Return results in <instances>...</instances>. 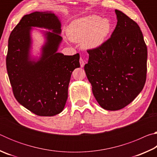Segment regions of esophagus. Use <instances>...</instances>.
I'll use <instances>...</instances> for the list:
<instances>
[{"label":"esophagus","mask_w":157,"mask_h":157,"mask_svg":"<svg viewBox=\"0 0 157 157\" xmlns=\"http://www.w3.org/2000/svg\"><path fill=\"white\" fill-rule=\"evenodd\" d=\"M79 63H80V66H81V67H83V66L85 64L84 61L83 59H82V58H80V59H79Z\"/></svg>","instance_id":"1"}]
</instances>
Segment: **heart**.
Listing matches in <instances>:
<instances>
[{"label": "heart", "instance_id": "1", "mask_svg": "<svg viewBox=\"0 0 157 157\" xmlns=\"http://www.w3.org/2000/svg\"><path fill=\"white\" fill-rule=\"evenodd\" d=\"M111 31L109 20L89 15L73 21L68 27L67 34L71 40L82 41L86 48L95 49L105 43Z\"/></svg>", "mask_w": 157, "mask_h": 157}]
</instances>
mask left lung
Segmentation results:
<instances>
[{
    "mask_svg": "<svg viewBox=\"0 0 157 157\" xmlns=\"http://www.w3.org/2000/svg\"><path fill=\"white\" fill-rule=\"evenodd\" d=\"M117 25L102 46L87 50L84 66L94 97L101 107L116 111L142 91L147 75V49L139 25L115 10Z\"/></svg>",
    "mask_w": 157,
    "mask_h": 157,
    "instance_id": "obj_1",
    "label": "left lung"
}]
</instances>
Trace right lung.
<instances>
[{"label": "right lung", "instance_id": "right-lung-1", "mask_svg": "<svg viewBox=\"0 0 157 157\" xmlns=\"http://www.w3.org/2000/svg\"><path fill=\"white\" fill-rule=\"evenodd\" d=\"M32 27L46 28V43L36 60L29 52ZM61 22L51 12L26 14L10 34L6 66L13 94L20 104L40 116H53L63 111L68 98L71 74L79 68V55L57 52L62 41Z\"/></svg>", "mask_w": 157, "mask_h": 157}]
</instances>
